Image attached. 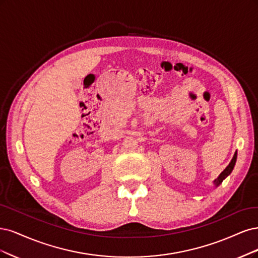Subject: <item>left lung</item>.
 <instances>
[{"label":"left lung","mask_w":258,"mask_h":258,"mask_svg":"<svg viewBox=\"0 0 258 258\" xmlns=\"http://www.w3.org/2000/svg\"><path fill=\"white\" fill-rule=\"evenodd\" d=\"M236 161H237V151L235 152V154H234V156H232V159H231V161H230V163L228 164V166L227 167L224 169L221 173H220V176L215 179L214 181H213V184H214V186L215 187H218L222 182H223V180L225 179V178H227L229 174L231 173V171H232V169H234V167H235V164H236Z\"/></svg>","instance_id":"left-lung-1"}]
</instances>
